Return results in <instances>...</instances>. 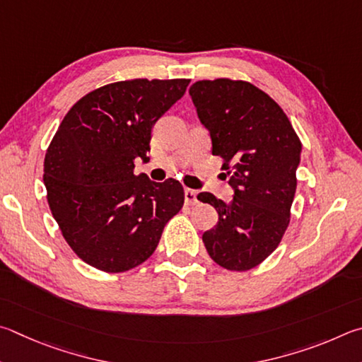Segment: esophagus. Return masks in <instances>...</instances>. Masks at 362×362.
<instances>
[{
    "mask_svg": "<svg viewBox=\"0 0 362 362\" xmlns=\"http://www.w3.org/2000/svg\"><path fill=\"white\" fill-rule=\"evenodd\" d=\"M185 200L186 205H195L197 204V192L192 191V189H185Z\"/></svg>",
    "mask_w": 362,
    "mask_h": 362,
    "instance_id": "1",
    "label": "esophagus"
}]
</instances>
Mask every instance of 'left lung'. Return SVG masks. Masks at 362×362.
Listing matches in <instances>:
<instances>
[{"mask_svg": "<svg viewBox=\"0 0 362 362\" xmlns=\"http://www.w3.org/2000/svg\"><path fill=\"white\" fill-rule=\"evenodd\" d=\"M189 93L235 192L229 204L210 192L197 195L219 214L202 240L221 267L255 269L289 226L302 143L280 105L251 82L197 81Z\"/></svg>", "mask_w": 362, "mask_h": 362, "instance_id": "1", "label": "left lung"}]
</instances>
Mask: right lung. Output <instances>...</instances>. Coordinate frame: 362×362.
<instances>
[{
  "mask_svg": "<svg viewBox=\"0 0 362 362\" xmlns=\"http://www.w3.org/2000/svg\"><path fill=\"white\" fill-rule=\"evenodd\" d=\"M191 79H130L95 88L63 117L44 158L52 216L78 257L120 274L156 251L163 227L185 204L181 182L135 175L148 160L152 125Z\"/></svg>",
  "mask_w": 362,
  "mask_h": 362,
  "instance_id": "1",
  "label": "right lung"
}]
</instances>
